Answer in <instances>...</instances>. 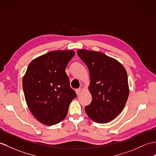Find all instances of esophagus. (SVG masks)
Here are the masks:
<instances>
[{"instance_id":"esophagus-1","label":"esophagus","mask_w":156,"mask_h":156,"mask_svg":"<svg viewBox=\"0 0 156 156\" xmlns=\"http://www.w3.org/2000/svg\"><path fill=\"white\" fill-rule=\"evenodd\" d=\"M76 92L77 95H79L80 94V92H81V88H77V89H76Z\"/></svg>"}]
</instances>
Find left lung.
Returning a JSON list of instances; mask_svg holds the SVG:
<instances>
[{"label":"left lung","mask_w":156,"mask_h":156,"mask_svg":"<svg viewBox=\"0 0 156 156\" xmlns=\"http://www.w3.org/2000/svg\"><path fill=\"white\" fill-rule=\"evenodd\" d=\"M78 55L88 66L92 100L85 107L92 120L108 123L124 109L129 96L128 76L122 65L104 54L78 50Z\"/></svg>","instance_id":"obj_1"}]
</instances>
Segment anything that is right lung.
Segmentation results:
<instances>
[{
  "label": "right lung",
  "instance_id": "right-lung-1",
  "mask_svg": "<svg viewBox=\"0 0 156 156\" xmlns=\"http://www.w3.org/2000/svg\"><path fill=\"white\" fill-rule=\"evenodd\" d=\"M74 54L72 50L52 51L28 65L23 80L25 100L34 116L45 125L62 120L76 97L65 72Z\"/></svg>",
  "mask_w": 156,
  "mask_h": 156
}]
</instances>
